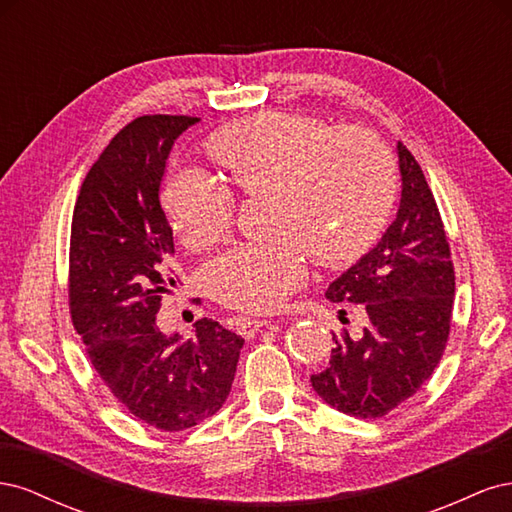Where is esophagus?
Instances as JSON below:
<instances>
[{"mask_svg": "<svg viewBox=\"0 0 512 512\" xmlns=\"http://www.w3.org/2000/svg\"><path fill=\"white\" fill-rule=\"evenodd\" d=\"M271 320H250V318H243V320H239V324H237V329H239V335H243L245 339H250V337H254L262 327H267Z\"/></svg>", "mask_w": 512, "mask_h": 512, "instance_id": "obj_1", "label": "esophagus"}]
</instances>
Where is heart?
I'll return each mask as SVG.
<instances>
[{
    "mask_svg": "<svg viewBox=\"0 0 512 512\" xmlns=\"http://www.w3.org/2000/svg\"><path fill=\"white\" fill-rule=\"evenodd\" d=\"M207 151L239 192L267 194L277 235L232 247L205 269L207 290L241 312L280 307L303 282L305 252L324 267L359 258L393 207V156L365 128L329 130L314 117L258 113L220 130ZM162 205L192 250L222 239L232 222L230 190L200 168L173 170Z\"/></svg>",
    "mask_w": 512,
    "mask_h": 512,
    "instance_id": "heart-1",
    "label": "heart"
}]
</instances>
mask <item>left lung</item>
I'll use <instances>...</instances> for the list:
<instances>
[{
    "mask_svg": "<svg viewBox=\"0 0 512 512\" xmlns=\"http://www.w3.org/2000/svg\"><path fill=\"white\" fill-rule=\"evenodd\" d=\"M397 158L395 220L324 294L331 303L359 305L365 324L354 335L333 333L329 367L312 376L324 404L361 418L389 414L421 389L451 331L455 271L440 211L404 143Z\"/></svg>",
    "mask_w": 512,
    "mask_h": 512,
    "instance_id": "left-lung-1",
    "label": "left lung"
}]
</instances>
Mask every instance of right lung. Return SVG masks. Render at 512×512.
Returning <instances> with one entry per match:
<instances>
[{
  "label": "right lung",
  "instance_id": "obj_1",
  "mask_svg": "<svg viewBox=\"0 0 512 512\" xmlns=\"http://www.w3.org/2000/svg\"><path fill=\"white\" fill-rule=\"evenodd\" d=\"M198 117L147 115L123 128L87 173L70 237V314L104 384L136 418L183 431L218 412L243 339L211 318L162 333L175 286L173 228L160 205L168 153Z\"/></svg>",
  "mask_w": 512,
  "mask_h": 512
}]
</instances>
